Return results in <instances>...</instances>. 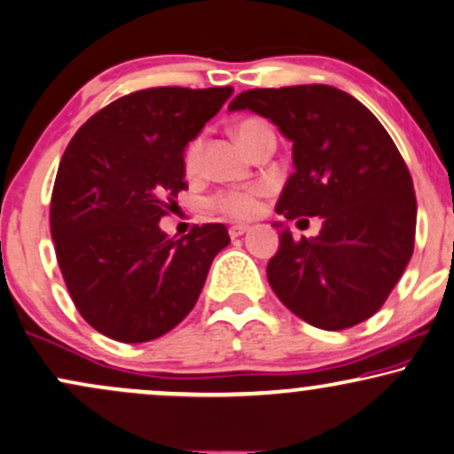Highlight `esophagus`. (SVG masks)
<instances>
[{"label": "esophagus", "mask_w": 454, "mask_h": 454, "mask_svg": "<svg viewBox=\"0 0 454 454\" xmlns=\"http://www.w3.org/2000/svg\"><path fill=\"white\" fill-rule=\"evenodd\" d=\"M247 231H249V226H245V223H234V226L228 228V234H231V239H239L243 237Z\"/></svg>", "instance_id": "1"}]
</instances>
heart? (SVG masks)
Here are the masks:
<instances>
[{
  "label": "heart",
  "mask_w": 454,
  "mask_h": 454,
  "mask_svg": "<svg viewBox=\"0 0 454 454\" xmlns=\"http://www.w3.org/2000/svg\"><path fill=\"white\" fill-rule=\"evenodd\" d=\"M266 129V123L260 119H243L234 128V134L243 145L254 148L257 136ZM203 136H194L182 154V165H184L186 176H197L200 169V157H203ZM266 194V186H249V188H232V191H220L209 199V207L228 220H251L260 211V199Z\"/></svg>",
  "instance_id": "1"
}]
</instances>
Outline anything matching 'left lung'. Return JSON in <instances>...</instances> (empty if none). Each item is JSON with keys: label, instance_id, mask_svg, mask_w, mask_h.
<instances>
[{"label": "left lung", "instance_id": "left-lung-1", "mask_svg": "<svg viewBox=\"0 0 454 454\" xmlns=\"http://www.w3.org/2000/svg\"><path fill=\"white\" fill-rule=\"evenodd\" d=\"M228 108L262 114L294 142L295 171L278 214L323 217L317 239L280 231L266 268L274 294L325 331L371 318L415 249V188L386 128L354 96L320 83L249 90Z\"/></svg>", "mask_w": 454, "mask_h": 454}]
</instances>
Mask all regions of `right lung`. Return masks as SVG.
Listing matches in <instances>:
<instances>
[{
    "mask_svg": "<svg viewBox=\"0 0 454 454\" xmlns=\"http://www.w3.org/2000/svg\"><path fill=\"white\" fill-rule=\"evenodd\" d=\"M231 94V85L131 91L68 142L51 191V240L74 308L102 335L142 343L169 333L231 243L223 223L177 240L159 228L188 188L184 146Z\"/></svg>",
    "mask_w": 454,
    "mask_h": 454,
    "instance_id": "add662e5",
    "label": "right lung"
}]
</instances>
